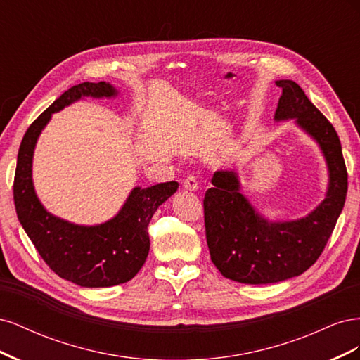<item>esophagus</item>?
<instances>
[{"mask_svg": "<svg viewBox=\"0 0 360 360\" xmlns=\"http://www.w3.org/2000/svg\"><path fill=\"white\" fill-rule=\"evenodd\" d=\"M183 188L191 192H197L200 189V183L193 176H188L183 181Z\"/></svg>", "mask_w": 360, "mask_h": 360, "instance_id": "obj_1", "label": "esophagus"}]
</instances>
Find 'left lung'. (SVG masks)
<instances>
[{
    "label": "left lung",
    "instance_id": "left-lung-1",
    "mask_svg": "<svg viewBox=\"0 0 360 360\" xmlns=\"http://www.w3.org/2000/svg\"><path fill=\"white\" fill-rule=\"evenodd\" d=\"M282 89L275 123L292 120L319 146L328 188L324 200L297 219L274 221L259 213L243 193L236 168L217 169L213 188L204 197L207 246L222 276L240 284H274L302 275L328 243L347 195V169L336 130L290 79H279Z\"/></svg>",
    "mask_w": 360,
    "mask_h": 360
}]
</instances>
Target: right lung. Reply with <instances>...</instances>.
Masks as SVG:
<instances>
[{"instance_id": "add662e5", "label": "right lung", "mask_w": 360, "mask_h": 360, "mask_svg": "<svg viewBox=\"0 0 360 360\" xmlns=\"http://www.w3.org/2000/svg\"><path fill=\"white\" fill-rule=\"evenodd\" d=\"M118 94L117 86L105 81L72 86L28 127L18 153L13 197L20 225L40 257L60 278L86 288L124 284L138 274L150 250L147 226L151 217L179 189L177 181L135 186L111 219L96 225L63 219L39 200L32 181V159L52 114L85 97L115 99Z\"/></svg>"}]
</instances>
